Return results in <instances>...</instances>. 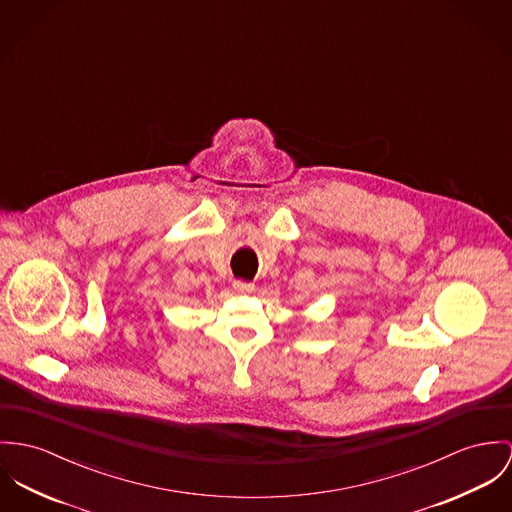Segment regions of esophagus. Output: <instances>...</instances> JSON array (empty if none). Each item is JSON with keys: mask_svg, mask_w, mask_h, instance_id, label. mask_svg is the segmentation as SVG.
<instances>
[{"mask_svg": "<svg viewBox=\"0 0 512 512\" xmlns=\"http://www.w3.org/2000/svg\"><path fill=\"white\" fill-rule=\"evenodd\" d=\"M233 289L236 293H252V291H254V283H250V281H242V279H236L233 283Z\"/></svg>", "mask_w": 512, "mask_h": 512, "instance_id": "esophagus-1", "label": "esophagus"}]
</instances>
